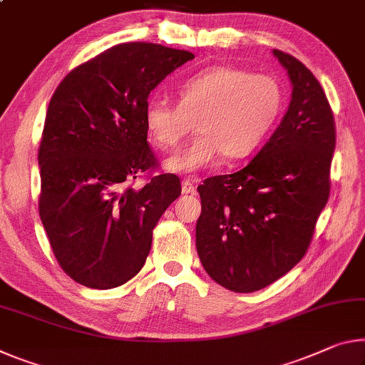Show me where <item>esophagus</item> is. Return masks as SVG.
Here are the masks:
<instances>
[{
    "label": "esophagus",
    "mask_w": 365,
    "mask_h": 365,
    "mask_svg": "<svg viewBox=\"0 0 365 365\" xmlns=\"http://www.w3.org/2000/svg\"><path fill=\"white\" fill-rule=\"evenodd\" d=\"M195 178H185L182 182V193L185 195H190V193H195Z\"/></svg>",
    "instance_id": "34e87169"
}]
</instances>
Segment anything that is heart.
Listing matches in <instances>:
<instances>
[{
    "mask_svg": "<svg viewBox=\"0 0 365 365\" xmlns=\"http://www.w3.org/2000/svg\"><path fill=\"white\" fill-rule=\"evenodd\" d=\"M178 103L151 99L144 106L148 136L160 151L172 153L192 133L187 149L165 160L177 173H193L212 165L221 154L235 160L250 155L279 118L284 94L266 74L234 66H212L178 86Z\"/></svg>",
    "mask_w": 365,
    "mask_h": 365,
    "instance_id": "b5f03b06",
    "label": "heart"
}]
</instances>
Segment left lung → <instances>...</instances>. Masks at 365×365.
Instances as JSON below:
<instances>
[{"instance_id": "8db88e82", "label": "left lung", "mask_w": 365, "mask_h": 365, "mask_svg": "<svg viewBox=\"0 0 365 365\" xmlns=\"http://www.w3.org/2000/svg\"><path fill=\"white\" fill-rule=\"evenodd\" d=\"M273 53L292 83L281 125L247 167L198 187V257L234 292L273 284L304 258L331 188L336 128L325 91L297 58Z\"/></svg>"}]
</instances>
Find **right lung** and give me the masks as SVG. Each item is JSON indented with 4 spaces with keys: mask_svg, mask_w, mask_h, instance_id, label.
<instances>
[{
    "mask_svg": "<svg viewBox=\"0 0 365 365\" xmlns=\"http://www.w3.org/2000/svg\"><path fill=\"white\" fill-rule=\"evenodd\" d=\"M159 43H120L69 71L51 96L38 146V214L61 269L79 284L113 289L140 273L153 230L182 193L155 173L144 106L167 74L193 60ZM143 173L141 189L132 180Z\"/></svg>",
    "mask_w": 365,
    "mask_h": 365,
    "instance_id": "obj_1",
    "label": "right lung"
}]
</instances>
